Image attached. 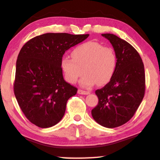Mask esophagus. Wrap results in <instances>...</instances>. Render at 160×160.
Returning a JSON list of instances; mask_svg holds the SVG:
<instances>
[{"mask_svg": "<svg viewBox=\"0 0 160 160\" xmlns=\"http://www.w3.org/2000/svg\"><path fill=\"white\" fill-rule=\"evenodd\" d=\"M78 94H80V95H89V93H90L89 92L82 90V89H78Z\"/></svg>", "mask_w": 160, "mask_h": 160, "instance_id": "1", "label": "esophagus"}]
</instances>
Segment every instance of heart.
Listing matches in <instances>:
<instances>
[{
    "label": "heart",
    "mask_w": 160,
    "mask_h": 160,
    "mask_svg": "<svg viewBox=\"0 0 160 160\" xmlns=\"http://www.w3.org/2000/svg\"><path fill=\"white\" fill-rule=\"evenodd\" d=\"M72 58L63 57L60 66L70 83L80 80L83 87L98 84L103 86L110 82L117 67V56L111 47H104L95 41H88L78 46L71 52Z\"/></svg>",
    "instance_id": "heart-1"
}]
</instances>
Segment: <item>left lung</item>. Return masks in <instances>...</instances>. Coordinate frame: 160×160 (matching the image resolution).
<instances>
[{
	"label": "left lung",
	"mask_w": 160,
	"mask_h": 160,
	"mask_svg": "<svg viewBox=\"0 0 160 160\" xmlns=\"http://www.w3.org/2000/svg\"><path fill=\"white\" fill-rule=\"evenodd\" d=\"M102 35L113 46L117 67L110 82L95 91L98 104L92 116L101 126L111 128L125 124L135 114L144 95L145 73L140 55L130 43L114 34Z\"/></svg>",
	"instance_id": "obj_1"
}]
</instances>
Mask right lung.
I'll return each instance as SVG.
<instances>
[{
	"label": "right lung",
	"mask_w": 160,
	"mask_h": 160,
	"mask_svg": "<svg viewBox=\"0 0 160 160\" xmlns=\"http://www.w3.org/2000/svg\"><path fill=\"white\" fill-rule=\"evenodd\" d=\"M89 34L47 33L21 49L16 66L14 94L26 118L40 128L55 126L78 89L64 80L60 62L66 50Z\"/></svg>",
	"instance_id": "right-lung-1"
}]
</instances>
